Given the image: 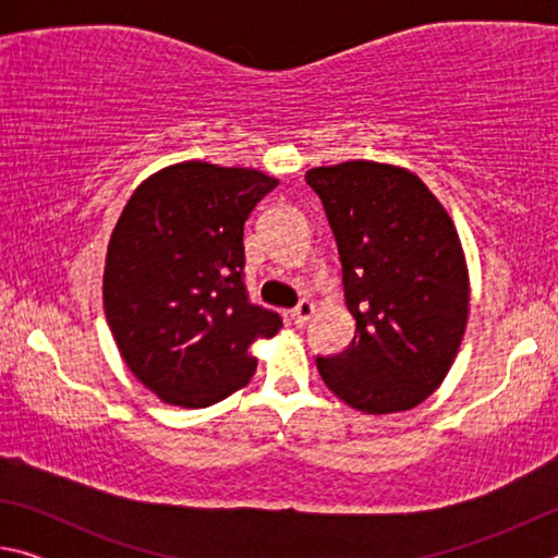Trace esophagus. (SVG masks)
<instances>
[{
  "label": "esophagus",
  "mask_w": 558,
  "mask_h": 558,
  "mask_svg": "<svg viewBox=\"0 0 558 558\" xmlns=\"http://www.w3.org/2000/svg\"><path fill=\"white\" fill-rule=\"evenodd\" d=\"M315 315V305L310 300H302L300 305L292 310L290 313V317H292V323H295L298 327H302V325H307V319Z\"/></svg>",
  "instance_id": "obj_1"
}]
</instances>
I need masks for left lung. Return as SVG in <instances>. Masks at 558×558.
<instances>
[{
  "mask_svg": "<svg viewBox=\"0 0 558 558\" xmlns=\"http://www.w3.org/2000/svg\"><path fill=\"white\" fill-rule=\"evenodd\" d=\"M305 179L332 226L356 319L352 344L317 356V372L356 411H409L446 379L465 335L470 278L456 223L403 167L352 159Z\"/></svg>",
  "mask_w": 558,
  "mask_h": 558,
  "instance_id": "8db88e82",
  "label": "left lung"
}]
</instances>
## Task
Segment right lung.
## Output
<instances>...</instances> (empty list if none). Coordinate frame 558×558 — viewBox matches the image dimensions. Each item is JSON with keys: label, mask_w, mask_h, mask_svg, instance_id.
I'll use <instances>...</instances> for the list:
<instances>
[{"label": "right lung", "mask_w": 558, "mask_h": 558, "mask_svg": "<svg viewBox=\"0 0 558 558\" xmlns=\"http://www.w3.org/2000/svg\"><path fill=\"white\" fill-rule=\"evenodd\" d=\"M278 186L248 167L179 162L135 189L112 229L102 305L120 356L165 403L206 409L256 374L282 319L245 292L243 226Z\"/></svg>", "instance_id": "add662e5"}]
</instances>
